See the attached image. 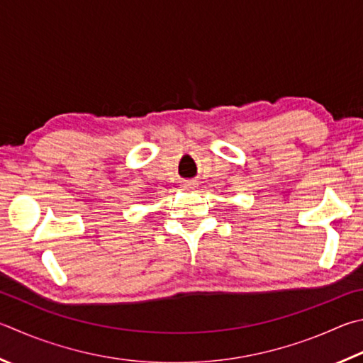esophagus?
Wrapping results in <instances>:
<instances>
[{
	"mask_svg": "<svg viewBox=\"0 0 363 363\" xmlns=\"http://www.w3.org/2000/svg\"><path fill=\"white\" fill-rule=\"evenodd\" d=\"M196 186H199V182L194 181V179L182 181V189H184V190H194Z\"/></svg>",
	"mask_w": 363,
	"mask_h": 363,
	"instance_id": "obj_1",
	"label": "esophagus"
}]
</instances>
